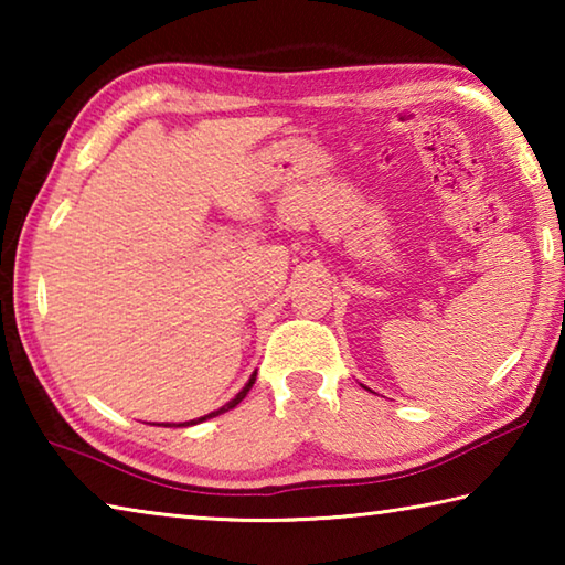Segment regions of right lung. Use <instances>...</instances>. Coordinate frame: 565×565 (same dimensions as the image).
<instances>
[{
    "label": "right lung",
    "mask_w": 565,
    "mask_h": 565,
    "mask_svg": "<svg viewBox=\"0 0 565 565\" xmlns=\"http://www.w3.org/2000/svg\"><path fill=\"white\" fill-rule=\"evenodd\" d=\"M254 381H256V371H254V374H252V379H248V384L242 388V391H238V394L232 398V401H228V404H224L222 408H218V411H212V414H206V416H202V418H194V420H184V424H174V426H194V424H202V420H206V418H214V416H218V414H224V411H228V408H234L236 404H242V401H244V396L248 394V388H252L254 386ZM164 426H171V424H164Z\"/></svg>",
    "instance_id": "obj_1"
}]
</instances>
